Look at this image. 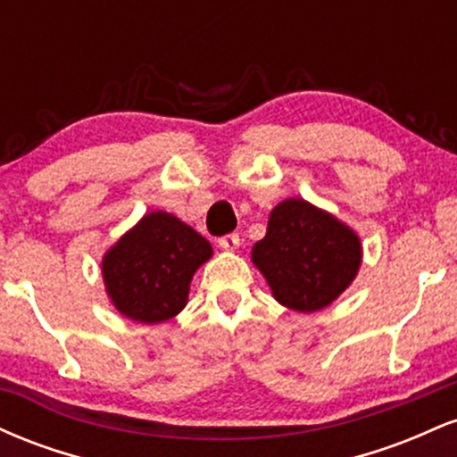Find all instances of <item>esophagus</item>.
I'll list each match as a JSON object with an SVG mask.
<instances>
[{"label":"esophagus","instance_id":"1","mask_svg":"<svg viewBox=\"0 0 457 457\" xmlns=\"http://www.w3.org/2000/svg\"><path fill=\"white\" fill-rule=\"evenodd\" d=\"M219 246H221V249H225V251L238 249V246H240L238 234H225V236H221V238H219Z\"/></svg>","mask_w":457,"mask_h":457}]
</instances>
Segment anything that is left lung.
<instances>
[{"mask_svg": "<svg viewBox=\"0 0 457 457\" xmlns=\"http://www.w3.org/2000/svg\"><path fill=\"white\" fill-rule=\"evenodd\" d=\"M251 260L281 305L318 312L354 279L361 243L353 229L305 199H286L270 212L269 229Z\"/></svg>", "mask_w": 457, "mask_h": 457, "instance_id": "left-lung-1", "label": "left lung"}]
</instances>
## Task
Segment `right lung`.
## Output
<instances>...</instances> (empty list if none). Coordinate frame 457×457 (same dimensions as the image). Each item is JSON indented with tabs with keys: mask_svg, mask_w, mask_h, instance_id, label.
Wrapping results in <instances>:
<instances>
[{
	"mask_svg": "<svg viewBox=\"0 0 457 457\" xmlns=\"http://www.w3.org/2000/svg\"><path fill=\"white\" fill-rule=\"evenodd\" d=\"M211 255V243L195 229L167 212H150L107 251L103 279L120 313L162 322L187 305L193 272Z\"/></svg>",
	"mask_w": 457,
	"mask_h": 457,
	"instance_id": "right-lung-1",
	"label": "right lung"
}]
</instances>
